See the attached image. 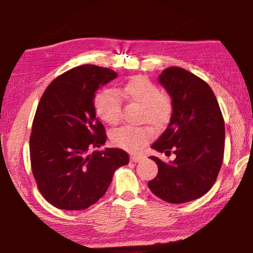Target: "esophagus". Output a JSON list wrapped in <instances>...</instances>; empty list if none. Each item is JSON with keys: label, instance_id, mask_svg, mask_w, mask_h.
I'll use <instances>...</instances> for the list:
<instances>
[{"label": "esophagus", "instance_id": "esophagus-1", "mask_svg": "<svg viewBox=\"0 0 253 253\" xmlns=\"http://www.w3.org/2000/svg\"><path fill=\"white\" fill-rule=\"evenodd\" d=\"M142 160H143V156H140V155H131L130 156V161L134 162V163L140 162Z\"/></svg>", "mask_w": 253, "mask_h": 253}]
</instances>
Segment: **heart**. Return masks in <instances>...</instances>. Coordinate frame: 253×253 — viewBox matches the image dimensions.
Returning <instances> with one entry per match:
<instances>
[{
  "mask_svg": "<svg viewBox=\"0 0 253 253\" xmlns=\"http://www.w3.org/2000/svg\"><path fill=\"white\" fill-rule=\"evenodd\" d=\"M142 107L140 121L151 123L156 128L165 127L173 115L170 97L161 92L155 84L145 77H134L116 92L105 90L95 98L97 116L108 125H116L122 118L119 97ZM154 130L149 126H123L111 134L115 146L130 153L139 152L153 138Z\"/></svg>",
  "mask_w": 253,
  "mask_h": 253,
  "instance_id": "1",
  "label": "heart"
}]
</instances>
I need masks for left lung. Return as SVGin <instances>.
<instances>
[{"label": "left lung", "mask_w": 253, "mask_h": 253, "mask_svg": "<svg viewBox=\"0 0 253 253\" xmlns=\"http://www.w3.org/2000/svg\"><path fill=\"white\" fill-rule=\"evenodd\" d=\"M158 81L169 93L173 115L166 130L152 148L170 152L176 158L164 163L156 156V177L148 187L169 203H185L211 190L220 172L224 153V119L210 85L179 67L163 70Z\"/></svg>", "instance_id": "obj_1"}]
</instances>
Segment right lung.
Here are the masks:
<instances>
[{"instance_id": "right-lung-1", "label": "right lung", "mask_w": 253, "mask_h": 253, "mask_svg": "<svg viewBox=\"0 0 253 253\" xmlns=\"http://www.w3.org/2000/svg\"><path fill=\"white\" fill-rule=\"evenodd\" d=\"M117 74L84 65L51 83L34 115L30 160L42 196L53 207L78 211L95 204L108 190L115 170L129 163L119 148L93 151L106 143L105 127L96 117L95 93Z\"/></svg>"}]
</instances>
